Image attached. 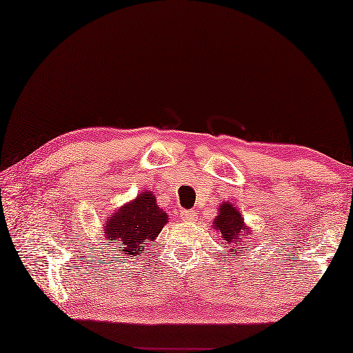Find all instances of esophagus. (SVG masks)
Returning a JSON list of instances; mask_svg holds the SVG:
<instances>
[{
    "mask_svg": "<svg viewBox=\"0 0 353 353\" xmlns=\"http://www.w3.org/2000/svg\"><path fill=\"white\" fill-rule=\"evenodd\" d=\"M180 219L183 222L190 223V222H194L195 219H197V212H195V211H181Z\"/></svg>",
    "mask_w": 353,
    "mask_h": 353,
    "instance_id": "1",
    "label": "esophagus"
}]
</instances>
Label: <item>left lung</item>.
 Here are the masks:
<instances>
[{"label": "left lung", "instance_id": "1", "mask_svg": "<svg viewBox=\"0 0 353 353\" xmlns=\"http://www.w3.org/2000/svg\"><path fill=\"white\" fill-rule=\"evenodd\" d=\"M217 211L219 214L212 222V228L221 234L223 244L228 245L231 256H236L241 252L239 245H245L242 242H248V239H252L250 228L245 227L244 217L241 216L238 208L231 201H223ZM242 248L247 250V247Z\"/></svg>", "mask_w": 353, "mask_h": 353}]
</instances>
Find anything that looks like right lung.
<instances>
[{
  "label": "right lung",
  "mask_w": 353,
  "mask_h": 353,
  "mask_svg": "<svg viewBox=\"0 0 353 353\" xmlns=\"http://www.w3.org/2000/svg\"><path fill=\"white\" fill-rule=\"evenodd\" d=\"M167 221V212L156 205L153 192H141L103 223L106 245H112L123 256H137L145 247L156 244L154 239Z\"/></svg>",
  "instance_id": "obj_1"
}]
</instances>
